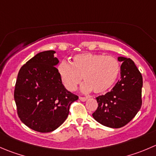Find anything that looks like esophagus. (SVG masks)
Instances as JSON below:
<instances>
[{
	"instance_id": "esophagus-1",
	"label": "esophagus",
	"mask_w": 156,
	"mask_h": 156,
	"mask_svg": "<svg viewBox=\"0 0 156 156\" xmlns=\"http://www.w3.org/2000/svg\"><path fill=\"white\" fill-rule=\"evenodd\" d=\"M87 98H84V97H79V100L81 101H87Z\"/></svg>"
}]
</instances>
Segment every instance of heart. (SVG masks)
I'll return each instance as SVG.
<instances>
[{
	"label": "heart",
	"mask_w": 156,
	"mask_h": 156,
	"mask_svg": "<svg viewBox=\"0 0 156 156\" xmlns=\"http://www.w3.org/2000/svg\"><path fill=\"white\" fill-rule=\"evenodd\" d=\"M58 72L67 90H75L83 78L85 82L81 87L83 91L103 94L110 90L117 80L120 65L113 56L87 52L75 55L71 64L62 62Z\"/></svg>",
	"instance_id": "1"
}]
</instances>
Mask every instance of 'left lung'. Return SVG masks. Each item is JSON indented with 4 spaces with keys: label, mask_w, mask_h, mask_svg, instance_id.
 <instances>
[{
    "label": "left lung",
    "mask_w": 156,
    "mask_h": 156,
    "mask_svg": "<svg viewBox=\"0 0 156 156\" xmlns=\"http://www.w3.org/2000/svg\"><path fill=\"white\" fill-rule=\"evenodd\" d=\"M121 62L120 79L110 92L96 98L98 109L94 119L104 126L120 128L130 122L142 106L143 76L130 58L118 57Z\"/></svg>",
    "instance_id": "8db88e82"
}]
</instances>
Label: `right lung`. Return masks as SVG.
I'll list each match as a JSON object with an SVG mask.
<instances>
[{"label": "right lung", "mask_w": 156, "mask_h": 156, "mask_svg": "<svg viewBox=\"0 0 156 156\" xmlns=\"http://www.w3.org/2000/svg\"><path fill=\"white\" fill-rule=\"evenodd\" d=\"M55 51L36 54L20 69L14 101L21 121L30 129L49 133L61 126L70 105L78 97L68 91L55 66L59 62Z\"/></svg>", "instance_id": "1"}]
</instances>
